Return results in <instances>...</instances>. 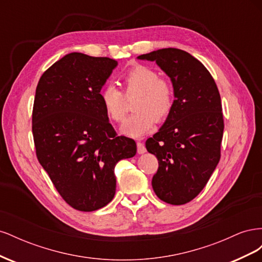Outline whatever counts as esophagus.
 Listing matches in <instances>:
<instances>
[{
  "mask_svg": "<svg viewBox=\"0 0 262 262\" xmlns=\"http://www.w3.org/2000/svg\"><path fill=\"white\" fill-rule=\"evenodd\" d=\"M137 146H138V153H139V154H144V153L146 152L145 145H144L143 143H141V142H138Z\"/></svg>",
  "mask_w": 262,
  "mask_h": 262,
  "instance_id": "esophagus-1",
  "label": "esophagus"
}]
</instances>
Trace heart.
<instances>
[{"label":"heart","mask_w":262,"mask_h":262,"mask_svg":"<svg viewBox=\"0 0 262 262\" xmlns=\"http://www.w3.org/2000/svg\"><path fill=\"white\" fill-rule=\"evenodd\" d=\"M128 97L139 95L134 102L136 114L124 120L120 133L125 137L140 139L153 129L156 120L161 121L169 115L173 106L172 85L160 78L155 70L144 66L132 68L122 77ZM101 106L110 120L120 122L125 116V99L121 91L114 84H107L99 94Z\"/></svg>","instance_id":"obj_1"}]
</instances>
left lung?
<instances>
[{
    "label": "left lung",
    "mask_w": 262,
    "mask_h": 262,
    "mask_svg": "<svg viewBox=\"0 0 262 262\" xmlns=\"http://www.w3.org/2000/svg\"><path fill=\"white\" fill-rule=\"evenodd\" d=\"M137 59L156 62L170 78L172 109L145 145L160 165L152 179L156 195L185 204L201 192L221 157L224 121L217 86L202 63L184 50L166 48Z\"/></svg>",
    "instance_id": "8db88e82"
}]
</instances>
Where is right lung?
<instances>
[{
    "label": "right lung",
    "mask_w": 262,
    "mask_h": 262,
    "mask_svg": "<svg viewBox=\"0 0 262 262\" xmlns=\"http://www.w3.org/2000/svg\"><path fill=\"white\" fill-rule=\"evenodd\" d=\"M118 62L72 52L39 80L33 110L38 161L71 207L96 211L114 199L115 166L137 154L117 137L99 94Z\"/></svg>",
    "instance_id": "1"
}]
</instances>
